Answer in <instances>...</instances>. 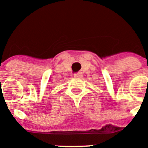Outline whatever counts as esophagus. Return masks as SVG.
Here are the masks:
<instances>
[{"instance_id": "esophagus-1", "label": "esophagus", "mask_w": 148, "mask_h": 148, "mask_svg": "<svg viewBox=\"0 0 148 148\" xmlns=\"http://www.w3.org/2000/svg\"><path fill=\"white\" fill-rule=\"evenodd\" d=\"M74 77H76V78H80V77H82V73L81 72L76 73V74H74Z\"/></svg>"}]
</instances>
